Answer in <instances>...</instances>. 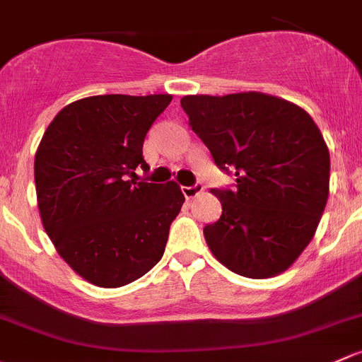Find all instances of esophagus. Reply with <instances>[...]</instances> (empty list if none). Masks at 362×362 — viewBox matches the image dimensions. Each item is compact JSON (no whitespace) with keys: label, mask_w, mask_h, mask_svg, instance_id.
I'll use <instances>...</instances> for the list:
<instances>
[{"label":"esophagus","mask_w":362,"mask_h":362,"mask_svg":"<svg viewBox=\"0 0 362 362\" xmlns=\"http://www.w3.org/2000/svg\"><path fill=\"white\" fill-rule=\"evenodd\" d=\"M182 192H184V196L187 197V199H192V197H196L197 194L203 192V185L196 184L192 185V187H187V185H185V187H182Z\"/></svg>","instance_id":"esophagus-1"}]
</instances>
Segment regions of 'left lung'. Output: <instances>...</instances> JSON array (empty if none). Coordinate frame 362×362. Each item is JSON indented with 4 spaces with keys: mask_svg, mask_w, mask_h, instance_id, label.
Listing matches in <instances>:
<instances>
[{
    "mask_svg": "<svg viewBox=\"0 0 362 362\" xmlns=\"http://www.w3.org/2000/svg\"><path fill=\"white\" fill-rule=\"evenodd\" d=\"M192 130L234 191L211 189L222 216L204 227L213 257L232 272L267 279L288 271L314 238L329 194L322 133L293 102L260 91L185 95Z\"/></svg>",
    "mask_w": 362,
    "mask_h": 362,
    "instance_id": "8db88e82",
    "label": "left lung"
}]
</instances>
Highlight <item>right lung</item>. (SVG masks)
<instances>
[{
  "label": "right lung",
  "mask_w": 362,
  "mask_h": 362,
  "mask_svg": "<svg viewBox=\"0 0 362 362\" xmlns=\"http://www.w3.org/2000/svg\"><path fill=\"white\" fill-rule=\"evenodd\" d=\"M171 95H95L62 109L34 156L37 208L57 253L78 276L119 288L165 253L185 197L177 182L128 180L147 170L142 146Z\"/></svg>",
  "instance_id": "add662e5"
}]
</instances>
